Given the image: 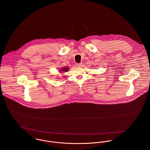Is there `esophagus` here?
<instances>
[{"label":"esophagus","instance_id":"obj_1","mask_svg":"<svg viewBox=\"0 0 150 150\" xmlns=\"http://www.w3.org/2000/svg\"><path fill=\"white\" fill-rule=\"evenodd\" d=\"M76 66L77 67H81L83 66V64L81 63H80V64H76Z\"/></svg>","mask_w":150,"mask_h":150}]
</instances>
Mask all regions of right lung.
<instances>
[{"mask_svg": "<svg viewBox=\"0 0 150 150\" xmlns=\"http://www.w3.org/2000/svg\"><path fill=\"white\" fill-rule=\"evenodd\" d=\"M69 68L68 67H64L61 69L60 70H59V71L61 73H62V72H67L69 70Z\"/></svg>", "mask_w": 150, "mask_h": 150, "instance_id": "right-lung-1", "label": "right lung"}]
</instances>
